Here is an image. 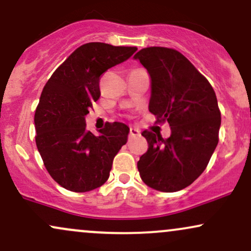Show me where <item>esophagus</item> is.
<instances>
[{
    "mask_svg": "<svg viewBox=\"0 0 251 251\" xmlns=\"http://www.w3.org/2000/svg\"><path fill=\"white\" fill-rule=\"evenodd\" d=\"M140 135V131L137 128H131L129 129V138H133V137H138Z\"/></svg>",
    "mask_w": 251,
    "mask_h": 251,
    "instance_id": "34e87169",
    "label": "esophagus"
}]
</instances>
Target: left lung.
<instances>
[{
  "label": "left lung",
  "mask_w": 251,
  "mask_h": 251,
  "mask_svg": "<svg viewBox=\"0 0 251 251\" xmlns=\"http://www.w3.org/2000/svg\"><path fill=\"white\" fill-rule=\"evenodd\" d=\"M151 78L150 112L167 120L171 137L144 131L149 150L138 161L141 180L155 191L186 188L206 170L219 143L221 113L206 78L182 53L151 47L133 57Z\"/></svg>",
  "instance_id": "obj_1"
}]
</instances>
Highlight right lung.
I'll use <instances>...</instances> for the list:
<instances>
[{
	"label": "right lung",
	"mask_w": 251,
	"mask_h": 251,
	"mask_svg": "<svg viewBox=\"0 0 251 251\" xmlns=\"http://www.w3.org/2000/svg\"><path fill=\"white\" fill-rule=\"evenodd\" d=\"M137 50L86 43L75 50L45 84L35 112L36 145L45 168L63 188L90 192L110 176L113 158L127 143L128 126L114 122L95 135L86 129L85 117L100 97V75Z\"/></svg>",
	"instance_id": "1"
}]
</instances>
